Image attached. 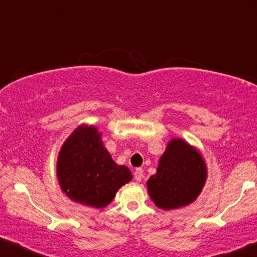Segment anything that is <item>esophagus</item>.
Wrapping results in <instances>:
<instances>
[{
    "instance_id": "1",
    "label": "esophagus",
    "mask_w": 257,
    "mask_h": 257,
    "mask_svg": "<svg viewBox=\"0 0 257 257\" xmlns=\"http://www.w3.org/2000/svg\"><path fill=\"white\" fill-rule=\"evenodd\" d=\"M134 178H135L136 181H141L142 178H143V170L142 168H136L134 171Z\"/></svg>"
}]
</instances>
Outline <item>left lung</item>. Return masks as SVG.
<instances>
[{
  "label": "left lung",
  "instance_id": "8db88e82",
  "mask_svg": "<svg viewBox=\"0 0 257 257\" xmlns=\"http://www.w3.org/2000/svg\"><path fill=\"white\" fill-rule=\"evenodd\" d=\"M206 180V166L202 156L188 143L174 139L157 168L148 180L151 200L160 209L171 210L188 205L196 200Z\"/></svg>",
  "mask_w": 257,
  "mask_h": 257
}]
</instances>
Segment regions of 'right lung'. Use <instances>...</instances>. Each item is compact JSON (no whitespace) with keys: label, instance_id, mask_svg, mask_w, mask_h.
I'll list each match as a JSON object with an SVG mask.
<instances>
[{"label":"right lung","instance_id":"add662e5","mask_svg":"<svg viewBox=\"0 0 257 257\" xmlns=\"http://www.w3.org/2000/svg\"><path fill=\"white\" fill-rule=\"evenodd\" d=\"M56 170L67 196L92 208L108 205L118 188L133 179L128 167L116 165L102 145L101 134L92 125H80L68 137Z\"/></svg>","mask_w":257,"mask_h":257}]
</instances>
